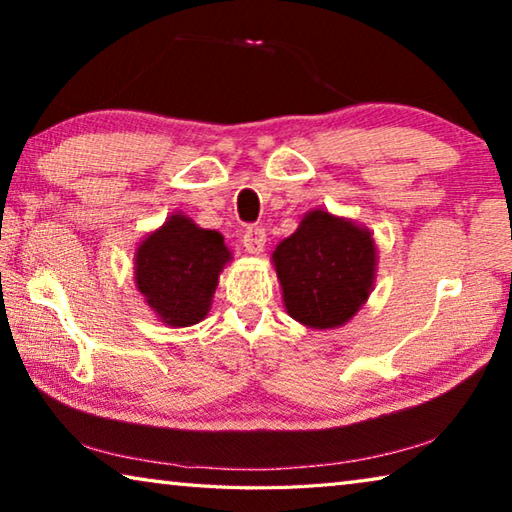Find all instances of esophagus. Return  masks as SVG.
<instances>
[{
    "label": "esophagus",
    "mask_w": 512,
    "mask_h": 512,
    "mask_svg": "<svg viewBox=\"0 0 512 512\" xmlns=\"http://www.w3.org/2000/svg\"><path fill=\"white\" fill-rule=\"evenodd\" d=\"M241 241H244V246H246L248 253L257 255V253H262V250H264L266 232H264V228L259 223H250V225H246L244 239H241Z\"/></svg>",
    "instance_id": "34e87169"
}]
</instances>
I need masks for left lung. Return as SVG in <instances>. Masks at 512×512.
Segmentation results:
<instances>
[{"label":"left lung","mask_w":512,"mask_h":512,"mask_svg":"<svg viewBox=\"0 0 512 512\" xmlns=\"http://www.w3.org/2000/svg\"><path fill=\"white\" fill-rule=\"evenodd\" d=\"M273 264L289 316L327 329L348 323L368 300L377 250L368 230L316 210L275 248Z\"/></svg>","instance_id":"left-lung-1"}]
</instances>
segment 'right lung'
<instances>
[{"mask_svg": "<svg viewBox=\"0 0 512 512\" xmlns=\"http://www.w3.org/2000/svg\"><path fill=\"white\" fill-rule=\"evenodd\" d=\"M230 259L216 230L198 228L183 214L146 237L135 257V280L164 323L189 327L210 311L216 282Z\"/></svg>", "mask_w": 512, "mask_h": 512, "instance_id": "obj_1", "label": "right lung"}]
</instances>
